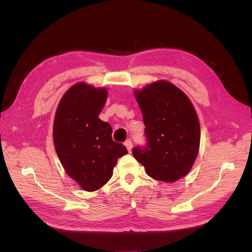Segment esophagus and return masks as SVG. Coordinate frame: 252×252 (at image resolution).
Listing matches in <instances>:
<instances>
[{
	"label": "esophagus",
	"instance_id": "obj_1",
	"mask_svg": "<svg viewBox=\"0 0 252 252\" xmlns=\"http://www.w3.org/2000/svg\"><path fill=\"white\" fill-rule=\"evenodd\" d=\"M125 146H126V148H127V150H128L129 152H131V149H132V142H131V140H130V139L126 140V142H125Z\"/></svg>",
	"mask_w": 252,
	"mask_h": 252
}]
</instances>
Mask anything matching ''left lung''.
I'll return each mask as SVG.
<instances>
[{"label": "left lung", "instance_id": "left-lung-1", "mask_svg": "<svg viewBox=\"0 0 252 252\" xmlns=\"http://www.w3.org/2000/svg\"><path fill=\"white\" fill-rule=\"evenodd\" d=\"M147 144L132 149L155 180L172 183L190 171L200 147V122L188 96L173 84L158 81L135 90Z\"/></svg>", "mask_w": 252, "mask_h": 252}]
</instances>
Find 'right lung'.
Masks as SVG:
<instances>
[{"mask_svg":"<svg viewBox=\"0 0 252 252\" xmlns=\"http://www.w3.org/2000/svg\"><path fill=\"white\" fill-rule=\"evenodd\" d=\"M107 90L78 83L68 89L53 123V143L65 171L86 191H95L112 177L118 158L128 154L111 138L112 128L98 119Z\"/></svg>","mask_w":252,"mask_h":252,"instance_id":"1","label":"right lung"}]
</instances>
